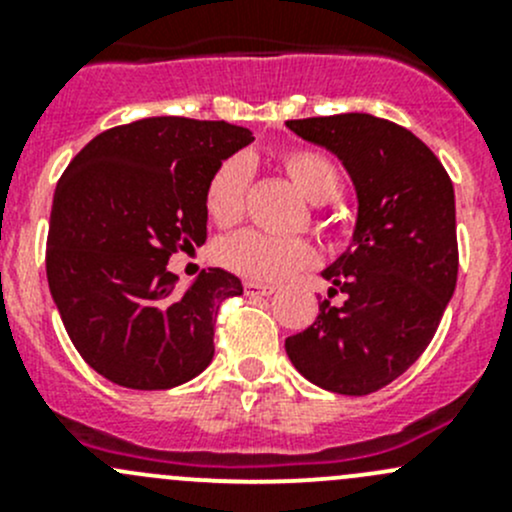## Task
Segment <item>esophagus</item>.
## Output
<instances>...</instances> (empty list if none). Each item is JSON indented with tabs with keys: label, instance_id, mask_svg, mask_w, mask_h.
I'll use <instances>...</instances> for the list:
<instances>
[{
	"label": "esophagus",
	"instance_id": "esophagus-1",
	"mask_svg": "<svg viewBox=\"0 0 512 512\" xmlns=\"http://www.w3.org/2000/svg\"><path fill=\"white\" fill-rule=\"evenodd\" d=\"M275 289V285H265V282H245V294H250V297H270V294H275Z\"/></svg>",
	"mask_w": 512,
	"mask_h": 512
}]
</instances>
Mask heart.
Segmentation results:
<instances>
[{"mask_svg":"<svg viewBox=\"0 0 512 512\" xmlns=\"http://www.w3.org/2000/svg\"><path fill=\"white\" fill-rule=\"evenodd\" d=\"M282 170L294 188L314 205L332 203L342 188L337 165L312 148H292L280 156ZM250 168L242 158H227L218 165L205 188V208L220 227L235 225L245 213ZM317 252L304 237H275L267 232L242 230L218 247V260L227 270L250 280H282L312 265Z\"/></svg>","mask_w":512,"mask_h":512,"instance_id":"b5f03b06","label":"heart"}]
</instances>
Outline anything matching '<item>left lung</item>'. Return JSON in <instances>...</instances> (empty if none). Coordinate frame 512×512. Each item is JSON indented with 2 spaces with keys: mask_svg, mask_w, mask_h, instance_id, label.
<instances>
[{
  "mask_svg": "<svg viewBox=\"0 0 512 512\" xmlns=\"http://www.w3.org/2000/svg\"><path fill=\"white\" fill-rule=\"evenodd\" d=\"M289 131L342 160L356 190L352 245L322 272L332 282L304 332L287 337L294 369L322 389L366 396L423 354L458 277L453 183L404 126L369 116L299 118Z\"/></svg>",
  "mask_w": 512,
  "mask_h": 512,
  "instance_id": "obj_1",
  "label": "left lung"
}]
</instances>
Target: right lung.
Segmentation results:
<instances>
[{
    "mask_svg": "<svg viewBox=\"0 0 512 512\" xmlns=\"http://www.w3.org/2000/svg\"><path fill=\"white\" fill-rule=\"evenodd\" d=\"M252 141L225 121L141 118L98 133L64 170L46 280L76 352L103 379L173 389L213 361L220 302L242 282L210 267L178 292L168 260L203 245L210 175Z\"/></svg>",
    "mask_w": 512,
    "mask_h": 512,
    "instance_id": "obj_1",
    "label": "right lung"
}]
</instances>
